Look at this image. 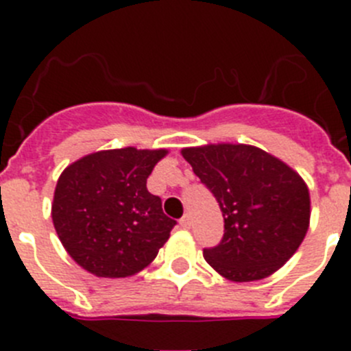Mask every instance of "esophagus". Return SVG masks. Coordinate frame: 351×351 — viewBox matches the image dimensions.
Segmentation results:
<instances>
[{
    "label": "esophagus",
    "mask_w": 351,
    "mask_h": 351,
    "mask_svg": "<svg viewBox=\"0 0 351 351\" xmlns=\"http://www.w3.org/2000/svg\"><path fill=\"white\" fill-rule=\"evenodd\" d=\"M179 225H181L182 228H190V226H191V216H190V214H184V216L179 219Z\"/></svg>",
    "instance_id": "34e87169"
}]
</instances>
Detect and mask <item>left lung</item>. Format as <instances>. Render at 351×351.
I'll list each match as a JSON object with an SVG mask.
<instances>
[{"instance_id":"obj_1","label":"left lung","mask_w":351,"mask_h":351,"mask_svg":"<svg viewBox=\"0 0 351 351\" xmlns=\"http://www.w3.org/2000/svg\"><path fill=\"white\" fill-rule=\"evenodd\" d=\"M223 213L225 232L204 258L232 281L267 278L288 262L309 226V191L300 176L253 145L182 149Z\"/></svg>"}]
</instances>
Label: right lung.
<instances>
[{
    "label": "right lung",
    "mask_w": 351,
    "mask_h": 351,
    "mask_svg": "<svg viewBox=\"0 0 351 351\" xmlns=\"http://www.w3.org/2000/svg\"><path fill=\"white\" fill-rule=\"evenodd\" d=\"M165 149H110L80 158L56 184L52 221L68 255L100 278H126L153 262L176 219L147 191Z\"/></svg>",
    "instance_id": "1"
}]
</instances>
